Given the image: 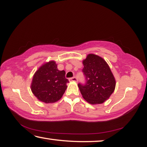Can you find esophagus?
<instances>
[{"mask_svg":"<svg viewBox=\"0 0 147 147\" xmlns=\"http://www.w3.org/2000/svg\"><path fill=\"white\" fill-rule=\"evenodd\" d=\"M78 80V79L76 77H73V78H69V82H76Z\"/></svg>","mask_w":147,"mask_h":147,"instance_id":"esophagus-1","label":"esophagus"}]
</instances>
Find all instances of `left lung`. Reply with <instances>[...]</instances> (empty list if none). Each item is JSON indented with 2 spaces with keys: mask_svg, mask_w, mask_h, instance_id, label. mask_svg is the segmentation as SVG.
I'll list each match as a JSON object with an SVG mask.
<instances>
[{
  "mask_svg": "<svg viewBox=\"0 0 147 147\" xmlns=\"http://www.w3.org/2000/svg\"><path fill=\"white\" fill-rule=\"evenodd\" d=\"M83 64L86 82L78 84L83 97L91 104L103 103L115 88V80L109 65L103 58L95 54H89Z\"/></svg>",
  "mask_w": 147,
  "mask_h": 147,
  "instance_id": "obj_1",
  "label": "left lung"
}]
</instances>
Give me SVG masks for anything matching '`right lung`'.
<instances>
[{
  "instance_id": "obj_1",
  "label": "right lung",
  "mask_w": 147,
  "mask_h": 147,
  "mask_svg": "<svg viewBox=\"0 0 147 147\" xmlns=\"http://www.w3.org/2000/svg\"><path fill=\"white\" fill-rule=\"evenodd\" d=\"M64 70L59 71L54 61L46 63L38 69L33 77L31 89L40 101L54 103L60 99L69 82Z\"/></svg>"
}]
</instances>
